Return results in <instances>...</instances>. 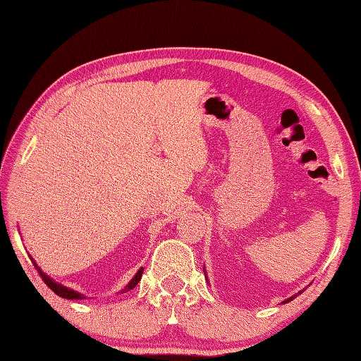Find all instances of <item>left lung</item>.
<instances>
[{"label": "left lung", "instance_id": "left-lung-1", "mask_svg": "<svg viewBox=\"0 0 361 361\" xmlns=\"http://www.w3.org/2000/svg\"><path fill=\"white\" fill-rule=\"evenodd\" d=\"M302 293V290L301 291H298V295H301ZM298 295H295V296H298ZM295 296H291V298H288V299H286V301H283V302H290V301H293V298Z\"/></svg>", "mask_w": 361, "mask_h": 361}]
</instances>
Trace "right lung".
Wrapping results in <instances>:
<instances>
[{
  "mask_svg": "<svg viewBox=\"0 0 361 361\" xmlns=\"http://www.w3.org/2000/svg\"><path fill=\"white\" fill-rule=\"evenodd\" d=\"M30 260H32V264H34V267L37 268V271L40 273L42 279L44 281L46 286H48V287L54 291V293L59 295V296H62V298H66V299H83V298H85L83 295L78 293V291H74V290H71V288H68V287L62 286V283H59V282H56V281H52L48 274L43 273V271L40 270V267H38V265L35 264V260H34L32 257H30ZM142 271H144V268H140V270H137V273L133 276V279L127 283V287H126L124 290H121V293H122V291H128V290L135 288V287H136V283L141 281Z\"/></svg>",
  "mask_w": 361,
  "mask_h": 361,
  "instance_id": "obj_1",
  "label": "right lung"
}]
</instances>
